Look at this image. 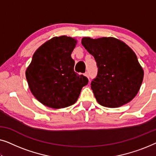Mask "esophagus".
<instances>
[{"instance_id":"esophagus-1","label":"esophagus","mask_w":156,"mask_h":156,"mask_svg":"<svg viewBox=\"0 0 156 156\" xmlns=\"http://www.w3.org/2000/svg\"><path fill=\"white\" fill-rule=\"evenodd\" d=\"M84 76H87V77L89 79V74H88V72H85V73H84Z\"/></svg>"}]
</instances>
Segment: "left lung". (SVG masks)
Returning a JSON list of instances; mask_svg holds the SVG:
<instances>
[{"instance_id": "left-lung-1", "label": "left lung", "mask_w": 156, "mask_h": 156, "mask_svg": "<svg viewBox=\"0 0 156 156\" xmlns=\"http://www.w3.org/2000/svg\"><path fill=\"white\" fill-rule=\"evenodd\" d=\"M82 44L93 55L97 76L91 83L98 103L116 108L131 101L141 86L144 69L135 52L116 38L83 37Z\"/></svg>"}]
</instances>
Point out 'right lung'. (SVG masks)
Wrapping results in <instances>:
<instances>
[{"label": "right lung", "instance_id": "obj_1", "mask_svg": "<svg viewBox=\"0 0 156 156\" xmlns=\"http://www.w3.org/2000/svg\"><path fill=\"white\" fill-rule=\"evenodd\" d=\"M76 40L63 35L54 37L34 53L25 75L31 92L40 103L53 108L74 104L88 79L74 71L71 54Z\"/></svg>", "mask_w": 156, "mask_h": 156}]
</instances>
